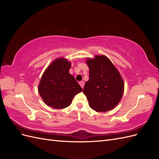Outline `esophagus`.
I'll return each instance as SVG.
<instances>
[{"instance_id":"1","label":"esophagus","mask_w":159,"mask_h":159,"mask_svg":"<svg viewBox=\"0 0 159 159\" xmlns=\"http://www.w3.org/2000/svg\"><path fill=\"white\" fill-rule=\"evenodd\" d=\"M80 84V86H81V88H84V81H80V82L79 83Z\"/></svg>"}]
</instances>
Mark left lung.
I'll return each mask as SVG.
<instances>
[{"mask_svg": "<svg viewBox=\"0 0 159 159\" xmlns=\"http://www.w3.org/2000/svg\"><path fill=\"white\" fill-rule=\"evenodd\" d=\"M89 69V80L84 93L89 107L97 112L113 109L121 101L124 92V81L118 70L107 56L97 55L86 60Z\"/></svg>", "mask_w": 159, "mask_h": 159, "instance_id": "1", "label": "left lung"}]
</instances>
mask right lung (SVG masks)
Wrapping results in <instances>:
<instances>
[{"label": "right lung", "mask_w": 159, "mask_h": 159, "mask_svg": "<svg viewBox=\"0 0 159 159\" xmlns=\"http://www.w3.org/2000/svg\"><path fill=\"white\" fill-rule=\"evenodd\" d=\"M71 62L64 57L53 61L45 70L38 85V92L48 106L64 109L70 105L82 88L69 73Z\"/></svg>", "instance_id": "1"}]
</instances>
